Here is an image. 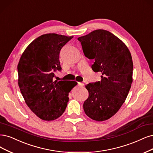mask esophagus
Returning <instances> with one entry per match:
<instances>
[{
  "instance_id": "esophagus-1",
  "label": "esophagus",
  "mask_w": 153,
  "mask_h": 153,
  "mask_svg": "<svg viewBox=\"0 0 153 153\" xmlns=\"http://www.w3.org/2000/svg\"><path fill=\"white\" fill-rule=\"evenodd\" d=\"M78 85L80 87H83L84 85V83L83 82H78Z\"/></svg>"
}]
</instances>
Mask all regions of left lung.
Instances as JSON below:
<instances>
[{
    "mask_svg": "<svg viewBox=\"0 0 153 153\" xmlns=\"http://www.w3.org/2000/svg\"><path fill=\"white\" fill-rule=\"evenodd\" d=\"M85 57L95 61L92 69L101 72V80L85 86L88 97L83 110L91 119L101 122L118 112L132 83L133 62L127 47L117 36L97 30L78 38Z\"/></svg>",
    "mask_w": 153,
    "mask_h": 153,
    "instance_id": "1",
    "label": "left lung"
}]
</instances>
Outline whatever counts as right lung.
I'll list each match as a JSON object with an SVG mask.
<instances>
[{
	"label": "right lung",
	"mask_w": 153,
	"mask_h": 153,
	"mask_svg": "<svg viewBox=\"0 0 153 153\" xmlns=\"http://www.w3.org/2000/svg\"><path fill=\"white\" fill-rule=\"evenodd\" d=\"M73 36L47 33L35 39L25 49L18 65V85L29 108L43 120L57 119L65 112L68 94L75 81L54 82L61 71L59 53Z\"/></svg>",
	"instance_id": "right-lung-1"
}]
</instances>
